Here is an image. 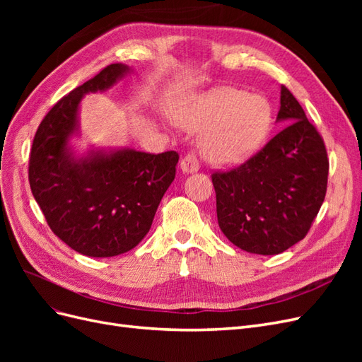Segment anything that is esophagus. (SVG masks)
Returning <instances> with one entry per match:
<instances>
[{"instance_id":"34e87169","label":"esophagus","mask_w":362,"mask_h":362,"mask_svg":"<svg viewBox=\"0 0 362 362\" xmlns=\"http://www.w3.org/2000/svg\"><path fill=\"white\" fill-rule=\"evenodd\" d=\"M201 168L199 164V158L198 156L194 154V152H189L187 156H185L181 161V169L184 173H193V172H198Z\"/></svg>"}]
</instances>
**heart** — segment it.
Returning <instances> with one entry per match:
<instances>
[{"instance_id": "obj_1", "label": "heart", "mask_w": 362, "mask_h": 362, "mask_svg": "<svg viewBox=\"0 0 362 362\" xmlns=\"http://www.w3.org/2000/svg\"><path fill=\"white\" fill-rule=\"evenodd\" d=\"M181 124L204 134L205 157L217 166H234L249 158L267 137L272 108L262 96L222 87L196 100Z\"/></svg>"}]
</instances>
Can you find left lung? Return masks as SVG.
<instances>
[{
  "mask_svg": "<svg viewBox=\"0 0 362 362\" xmlns=\"http://www.w3.org/2000/svg\"><path fill=\"white\" fill-rule=\"evenodd\" d=\"M276 120L287 125L255 156L211 175L218 226L250 254L276 255L305 238L327 187L325 141L286 86Z\"/></svg>",
  "mask_w": 362,
  "mask_h": 362,
  "instance_id": "1",
  "label": "left lung"
}]
</instances>
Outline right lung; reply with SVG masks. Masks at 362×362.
<instances>
[{"label":"right lung","instance_id":"1","mask_svg":"<svg viewBox=\"0 0 362 362\" xmlns=\"http://www.w3.org/2000/svg\"><path fill=\"white\" fill-rule=\"evenodd\" d=\"M127 72L125 64H108L63 96L42 119L30 152L31 193L51 231L78 254L93 258L125 254L141 242L180 160L175 151L72 156L68 144L78 128L81 98L110 89Z\"/></svg>","mask_w":362,"mask_h":362}]
</instances>
